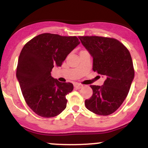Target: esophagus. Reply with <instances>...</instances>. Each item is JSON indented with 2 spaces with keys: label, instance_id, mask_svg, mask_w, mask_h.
Returning a JSON list of instances; mask_svg holds the SVG:
<instances>
[{
  "label": "esophagus",
  "instance_id": "obj_1",
  "mask_svg": "<svg viewBox=\"0 0 148 148\" xmlns=\"http://www.w3.org/2000/svg\"><path fill=\"white\" fill-rule=\"evenodd\" d=\"M74 88H76V89H81V88H82L83 87H84V86L80 84H75L74 85Z\"/></svg>",
  "mask_w": 148,
  "mask_h": 148
}]
</instances>
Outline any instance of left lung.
Here are the masks:
<instances>
[{"label": "left lung", "mask_w": 148, "mask_h": 148, "mask_svg": "<svg viewBox=\"0 0 148 148\" xmlns=\"http://www.w3.org/2000/svg\"><path fill=\"white\" fill-rule=\"evenodd\" d=\"M93 58L92 69L105 77L102 86H90L92 95L85 101L89 111L99 115L114 113L122 105L134 78L130 53L118 40L98 36L79 37Z\"/></svg>", "instance_id": "1"}]
</instances>
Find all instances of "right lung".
Instances as JSON below:
<instances>
[{"label":"right lung","mask_w":148,"mask_h":148,"mask_svg":"<svg viewBox=\"0 0 148 148\" xmlns=\"http://www.w3.org/2000/svg\"><path fill=\"white\" fill-rule=\"evenodd\" d=\"M80 44L79 39L43 33L27 42L18 57L16 79L28 106L43 118H52L65 109L71 83L51 76L54 66L60 67L68 54Z\"/></svg>","instance_id":"1"}]
</instances>
